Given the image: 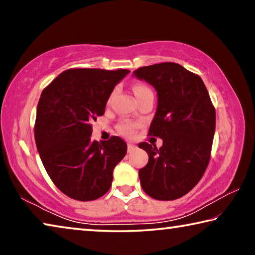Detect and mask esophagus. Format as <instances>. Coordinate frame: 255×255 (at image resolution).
<instances>
[{
    "label": "esophagus",
    "mask_w": 255,
    "mask_h": 255,
    "mask_svg": "<svg viewBox=\"0 0 255 255\" xmlns=\"http://www.w3.org/2000/svg\"><path fill=\"white\" fill-rule=\"evenodd\" d=\"M127 149H128V152L130 153V152H132V150L136 149V145H133V144H131V143H128Z\"/></svg>",
    "instance_id": "esophagus-1"
}]
</instances>
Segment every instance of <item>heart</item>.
Returning <instances> with one entry per match:
<instances>
[{"mask_svg": "<svg viewBox=\"0 0 255 255\" xmlns=\"http://www.w3.org/2000/svg\"><path fill=\"white\" fill-rule=\"evenodd\" d=\"M132 90H133V93H135V96H137V94H140L141 92L147 91V90H149V89L144 84H136V85H133ZM137 128H138V125L136 123L129 122V120H125V122L119 124L118 130L124 136L131 137L133 133L136 132Z\"/></svg>", "mask_w": 255, "mask_h": 255, "instance_id": "1", "label": "heart"}]
</instances>
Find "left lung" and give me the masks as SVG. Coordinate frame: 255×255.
Wrapping results in <instances>:
<instances>
[{"instance_id": "obj_1", "label": "left lung", "mask_w": 255, "mask_h": 255, "mask_svg": "<svg viewBox=\"0 0 255 255\" xmlns=\"http://www.w3.org/2000/svg\"><path fill=\"white\" fill-rule=\"evenodd\" d=\"M153 85L157 108L149 136L162 147L140 143L148 163L140 169V185L156 200H175L196 187L208 166L215 135L216 111L199 75L176 63H159L133 71Z\"/></svg>"}]
</instances>
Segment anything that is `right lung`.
Wrapping results in <instances>:
<instances>
[{"label":"right lung","mask_w":255,"mask_h":255,"mask_svg":"<svg viewBox=\"0 0 255 255\" xmlns=\"http://www.w3.org/2000/svg\"><path fill=\"white\" fill-rule=\"evenodd\" d=\"M128 70L71 68L44 89L37 107L34 139L49 178L64 195L80 201L102 197L112 172L127 153L118 136L91 140L92 123L105 114L116 84Z\"/></svg>","instance_id":"add662e5"}]
</instances>
